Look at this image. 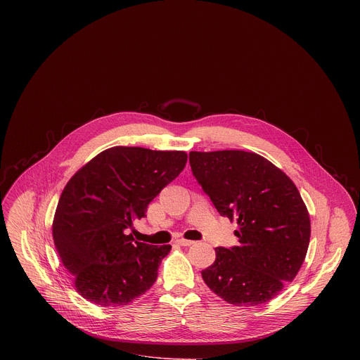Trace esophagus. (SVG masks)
I'll return each instance as SVG.
<instances>
[{
	"label": "esophagus",
	"instance_id": "obj_1",
	"mask_svg": "<svg viewBox=\"0 0 360 360\" xmlns=\"http://www.w3.org/2000/svg\"><path fill=\"white\" fill-rule=\"evenodd\" d=\"M176 243L181 245V246H191V245H193L195 242H193V240H189V239H178Z\"/></svg>",
	"mask_w": 360,
	"mask_h": 360
}]
</instances>
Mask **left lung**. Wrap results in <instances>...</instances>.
Returning <instances> with one entry per match:
<instances>
[{
    "instance_id": "left-lung-1",
    "label": "left lung",
    "mask_w": 360,
    "mask_h": 360,
    "mask_svg": "<svg viewBox=\"0 0 360 360\" xmlns=\"http://www.w3.org/2000/svg\"><path fill=\"white\" fill-rule=\"evenodd\" d=\"M189 164L218 212L239 226L238 246L215 248L205 283L235 306L269 302L295 279L309 246L311 218L296 185L255 152L192 150Z\"/></svg>"
}]
</instances>
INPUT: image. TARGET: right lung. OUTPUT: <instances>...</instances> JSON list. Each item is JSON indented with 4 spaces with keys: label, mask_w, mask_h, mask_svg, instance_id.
<instances>
[{
    "label": "right lung",
    "mask_w": 360,
    "mask_h": 360,
    "mask_svg": "<svg viewBox=\"0 0 360 360\" xmlns=\"http://www.w3.org/2000/svg\"><path fill=\"white\" fill-rule=\"evenodd\" d=\"M186 161L184 150L112 146L68 181L56 210L53 238L84 299L105 307L128 304L155 283L171 245L136 242L128 231Z\"/></svg>",
    "instance_id": "1"
}]
</instances>
